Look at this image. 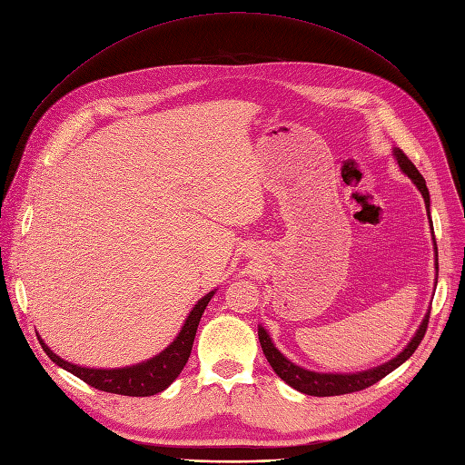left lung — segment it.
Instances as JSON below:
<instances>
[{
	"label": "left lung",
	"mask_w": 465,
	"mask_h": 465,
	"mask_svg": "<svg viewBox=\"0 0 465 465\" xmlns=\"http://www.w3.org/2000/svg\"><path fill=\"white\" fill-rule=\"evenodd\" d=\"M393 157H396L401 171L413 180V184L419 188L420 195L425 198L427 213H429V219H430V211H429L430 195H429V190H427V184H425V178L420 176V173L417 171L415 164L410 161V157H407V154L401 149H393ZM430 227H432V223H430ZM434 246H436V242H434ZM434 252H436V248H434ZM434 265H436V270H439V254H436V263ZM429 316H430V311L427 312L423 322H420V326H419L417 333L413 335V340L407 343V347L401 351L398 357H393L391 361L380 364V367L362 371V372H355V374H326V372L306 371L302 367H297V364L291 362L283 353H281V351L273 345L270 333H267L262 326L258 328V337H260V345H262V351H263L267 362L272 364V369L275 371V374L281 380H285V382L291 388L306 393V396H316V398L341 396V393L359 391V390H364V388L376 384L378 380H382L384 376H388L391 371H396L400 364H403L407 359H410L415 353V349L419 347V343L423 341L427 326H429Z\"/></svg>",
	"instance_id": "8db88e82"
}]
</instances>
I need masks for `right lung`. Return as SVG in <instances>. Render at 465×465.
<instances>
[{"mask_svg":"<svg viewBox=\"0 0 465 465\" xmlns=\"http://www.w3.org/2000/svg\"><path fill=\"white\" fill-rule=\"evenodd\" d=\"M213 294H215V291L207 292L205 297L200 299L198 304L192 308V312L188 314L184 326H182L180 333L176 335V340L171 345H168L164 351H161L159 355H154L149 361L137 362V364H134V367H124V369L77 367V364L67 362L62 357L52 353V349L45 341H42L40 337H38V341H40L42 349H45V353L55 364H58V367L75 374L77 378L83 380V382H87L89 386H93L96 390L120 393V396H134V398L154 396V393H159L171 386L178 378V374L182 372V369L186 367L202 314Z\"/></svg>","mask_w":465,"mask_h":465,"instance_id":"1","label":"right lung"}]
</instances>
